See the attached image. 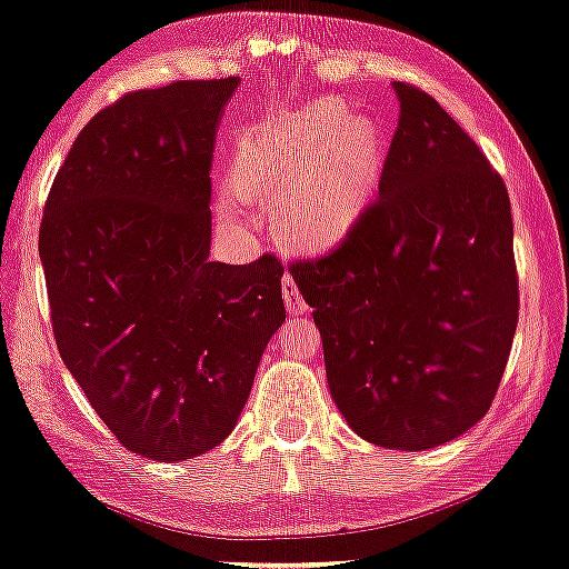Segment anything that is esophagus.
<instances>
[{
	"label": "esophagus",
	"instance_id": "1",
	"mask_svg": "<svg viewBox=\"0 0 569 569\" xmlns=\"http://www.w3.org/2000/svg\"><path fill=\"white\" fill-rule=\"evenodd\" d=\"M283 299H286V307H288V311H291V313H303V311L309 309L307 301H303L301 291H299V286L293 283V278L288 276V273L283 276Z\"/></svg>",
	"mask_w": 569,
	"mask_h": 569
}]
</instances>
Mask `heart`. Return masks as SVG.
Instances as JSON below:
<instances>
[{"mask_svg":"<svg viewBox=\"0 0 569 569\" xmlns=\"http://www.w3.org/2000/svg\"><path fill=\"white\" fill-rule=\"evenodd\" d=\"M386 163V138L366 117L347 120L339 104H313L273 130L248 138L237 181L222 183L219 214L248 222L250 197L291 190L283 222L301 244L317 248L358 222Z\"/></svg>","mask_w":569,"mask_h":569,"instance_id":"b5f03b06","label":"heart"}]
</instances>
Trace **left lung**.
<instances>
[{
  "instance_id": "1",
  "label": "left lung",
  "mask_w": 569,
  "mask_h": 569,
  "mask_svg": "<svg viewBox=\"0 0 569 569\" xmlns=\"http://www.w3.org/2000/svg\"><path fill=\"white\" fill-rule=\"evenodd\" d=\"M378 199L332 252L291 266L355 435L419 452L475 427L519 321L511 201L468 132L396 81Z\"/></svg>"
}]
</instances>
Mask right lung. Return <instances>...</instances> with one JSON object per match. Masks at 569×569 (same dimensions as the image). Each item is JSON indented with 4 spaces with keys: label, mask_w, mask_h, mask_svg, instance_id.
<instances>
[{
    "label": "right lung",
    "mask_w": 569,
    "mask_h": 569,
    "mask_svg": "<svg viewBox=\"0 0 569 569\" xmlns=\"http://www.w3.org/2000/svg\"><path fill=\"white\" fill-rule=\"evenodd\" d=\"M240 79L132 91L76 138L40 224L58 352L134 455L222 445L286 321L283 266L209 260L211 152Z\"/></svg>",
    "instance_id": "add662e5"
}]
</instances>
